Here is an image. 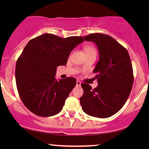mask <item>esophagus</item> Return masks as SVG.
Segmentation results:
<instances>
[{
	"mask_svg": "<svg viewBox=\"0 0 149 149\" xmlns=\"http://www.w3.org/2000/svg\"><path fill=\"white\" fill-rule=\"evenodd\" d=\"M81 84V81H79V80H77V86H80Z\"/></svg>",
	"mask_w": 149,
	"mask_h": 149,
	"instance_id": "34e87169",
	"label": "esophagus"
}]
</instances>
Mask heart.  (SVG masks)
<instances>
[{
	"instance_id": "heart-1",
	"label": "heart",
	"mask_w": 149,
	"mask_h": 149,
	"mask_svg": "<svg viewBox=\"0 0 149 149\" xmlns=\"http://www.w3.org/2000/svg\"><path fill=\"white\" fill-rule=\"evenodd\" d=\"M84 51L85 52V54H96V51H95V48H93V47H90V46L85 47Z\"/></svg>"
}]
</instances>
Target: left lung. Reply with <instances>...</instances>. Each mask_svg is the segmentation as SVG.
I'll use <instances>...</instances> for the list:
<instances>
[{"label": "left lung", "mask_w": 149, "mask_h": 149, "mask_svg": "<svg viewBox=\"0 0 149 149\" xmlns=\"http://www.w3.org/2000/svg\"><path fill=\"white\" fill-rule=\"evenodd\" d=\"M85 40L96 45L99 61L93 72L97 87L92 89L81 83L83 94L80 97L83 111L97 118L111 117L119 111L129 97L134 83L133 68L127 49L107 34H90Z\"/></svg>", "instance_id": "left-lung-1"}]
</instances>
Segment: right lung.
Instances as JSON below:
<instances>
[{"label":"right lung","instance_id":"right-lung-1","mask_svg":"<svg viewBox=\"0 0 149 149\" xmlns=\"http://www.w3.org/2000/svg\"><path fill=\"white\" fill-rule=\"evenodd\" d=\"M83 41L81 36L45 33L28 42L16 62L15 80L20 98L32 113L46 117L62 111L77 81L56 80L57 67L65 66L73 49Z\"/></svg>","mask_w":149,"mask_h":149}]
</instances>
